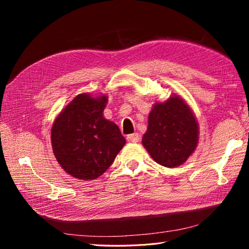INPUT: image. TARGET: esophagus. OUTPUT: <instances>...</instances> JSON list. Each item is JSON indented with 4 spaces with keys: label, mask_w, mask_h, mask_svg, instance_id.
I'll return each mask as SVG.
<instances>
[{
    "label": "esophagus",
    "mask_w": 249,
    "mask_h": 249,
    "mask_svg": "<svg viewBox=\"0 0 249 249\" xmlns=\"http://www.w3.org/2000/svg\"><path fill=\"white\" fill-rule=\"evenodd\" d=\"M126 139H127V141H129V142H138L140 140V135L137 134V133L130 134V135L127 136V138H126Z\"/></svg>",
    "instance_id": "34e87169"
}]
</instances>
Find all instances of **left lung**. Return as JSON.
<instances>
[{"label":"left lung","mask_w":249,"mask_h":249,"mask_svg":"<svg viewBox=\"0 0 249 249\" xmlns=\"http://www.w3.org/2000/svg\"><path fill=\"white\" fill-rule=\"evenodd\" d=\"M198 123L183 99L172 96L156 104L149 114L142 144L157 163L168 168L182 165L198 143Z\"/></svg>","instance_id":"1"}]
</instances>
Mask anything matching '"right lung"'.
Listing matches in <instances>:
<instances>
[{
  "label": "right lung",
  "mask_w": 249,
  "mask_h": 249,
  "mask_svg": "<svg viewBox=\"0 0 249 249\" xmlns=\"http://www.w3.org/2000/svg\"><path fill=\"white\" fill-rule=\"evenodd\" d=\"M108 99L80 94L62 111L52 126L56 160L71 177L94 179L112 165L125 145L118 126L103 115Z\"/></svg>",
  "instance_id": "1"
}]
</instances>
